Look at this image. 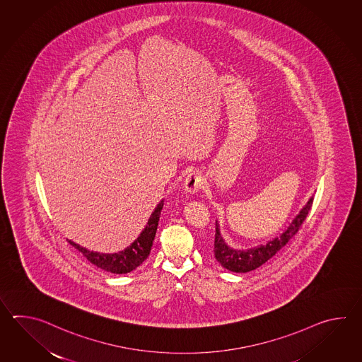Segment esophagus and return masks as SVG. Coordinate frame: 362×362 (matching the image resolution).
<instances>
[{"label":"esophagus","instance_id":"34e87169","mask_svg":"<svg viewBox=\"0 0 362 362\" xmlns=\"http://www.w3.org/2000/svg\"><path fill=\"white\" fill-rule=\"evenodd\" d=\"M185 190L189 192H197L203 186V177L199 172L189 173L184 181Z\"/></svg>","mask_w":362,"mask_h":362}]
</instances>
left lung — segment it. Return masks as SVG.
Masks as SVG:
<instances>
[{"label":"left lung","mask_w":362,"mask_h":362,"mask_svg":"<svg viewBox=\"0 0 362 362\" xmlns=\"http://www.w3.org/2000/svg\"><path fill=\"white\" fill-rule=\"evenodd\" d=\"M312 203H313V197L309 198L307 204L301 208L300 212L295 216V218L279 237L267 242L265 245H260L248 250H234L228 246L220 233L218 223L216 221L215 248H214L216 260L220 262L225 269L235 272V273H247L262 267V264H265L270 257L277 254L278 251L282 247H285L286 243L298 233L301 223H304L308 216L309 209L312 207Z\"/></svg>","instance_id":"8db88e82"}]
</instances>
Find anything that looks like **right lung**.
I'll list each match as a JSON object with an SVG mask.
<instances>
[{
    "mask_svg": "<svg viewBox=\"0 0 362 362\" xmlns=\"http://www.w3.org/2000/svg\"><path fill=\"white\" fill-rule=\"evenodd\" d=\"M163 206H164V200H162L155 207L154 212L151 214L148 221H147L146 228L139 234V238L136 239L131 246L127 247L120 252L100 254V252L89 251L84 247L78 246L72 240H69V243L71 246L75 247L78 252L83 254L88 262H92L93 265H95L97 268L114 273V274L129 273L145 262L147 256L150 255Z\"/></svg>",
    "mask_w": 362,
    "mask_h": 362,
    "instance_id": "right-lung-1",
    "label": "right lung"
}]
</instances>
